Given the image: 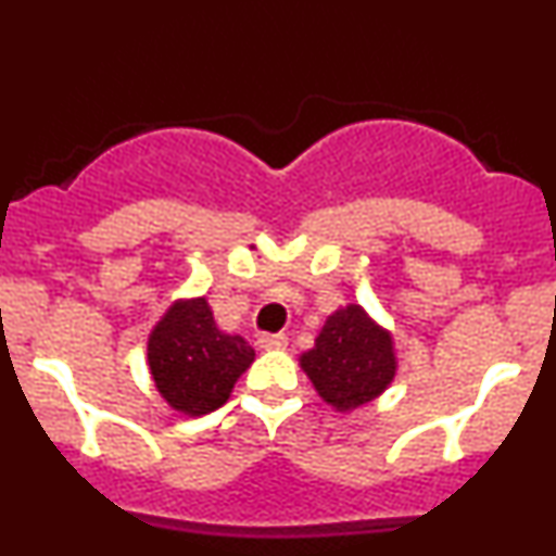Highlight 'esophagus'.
<instances>
[{
    "label": "esophagus",
    "mask_w": 556,
    "mask_h": 556,
    "mask_svg": "<svg viewBox=\"0 0 556 556\" xmlns=\"http://www.w3.org/2000/svg\"><path fill=\"white\" fill-rule=\"evenodd\" d=\"M258 344L264 350H285L287 348V337L285 334H261Z\"/></svg>",
    "instance_id": "esophagus-1"
}]
</instances>
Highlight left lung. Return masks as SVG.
Returning <instances> with one entry per match:
<instances>
[{
	"mask_svg": "<svg viewBox=\"0 0 556 556\" xmlns=\"http://www.w3.org/2000/svg\"><path fill=\"white\" fill-rule=\"evenodd\" d=\"M300 368L324 402L348 413L379 397L397 374L392 334L361 305L334 311L318 331L316 344L300 355Z\"/></svg>",
	"mask_w": 556,
	"mask_h": 556,
	"instance_id": "left-lung-1",
	"label": "left lung"
}]
</instances>
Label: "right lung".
Masks as SVG:
<instances>
[{
	"label": "right lung",
	"mask_w": 556,
	"mask_h": 556,
	"mask_svg": "<svg viewBox=\"0 0 556 556\" xmlns=\"http://www.w3.org/2000/svg\"><path fill=\"white\" fill-rule=\"evenodd\" d=\"M253 358L256 350L240 334L216 327L206 298L172 303L149 334V368L159 394L190 418L225 405Z\"/></svg>",
	"instance_id": "obj_1"
}]
</instances>
